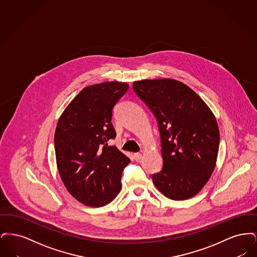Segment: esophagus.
Segmentation results:
<instances>
[{
  "instance_id": "1",
  "label": "esophagus",
  "mask_w": 257,
  "mask_h": 257,
  "mask_svg": "<svg viewBox=\"0 0 257 257\" xmlns=\"http://www.w3.org/2000/svg\"><path fill=\"white\" fill-rule=\"evenodd\" d=\"M133 157H134L135 161H140V160L142 159L143 155L141 153H134Z\"/></svg>"
}]
</instances>
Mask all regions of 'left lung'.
Returning <instances> with one entry per match:
<instances>
[{
  "instance_id": "left-lung-1",
  "label": "left lung",
  "mask_w": 257,
  "mask_h": 257,
  "mask_svg": "<svg viewBox=\"0 0 257 257\" xmlns=\"http://www.w3.org/2000/svg\"><path fill=\"white\" fill-rule=\"evenodd\" d=\"M133 88L159 124L164 164L152 175L155 187L173 200L196 196L217 163L220 131L214 113L191 87L174 79L136 81Z\"/></svg>"
}]
</instances>
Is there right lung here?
Here are the masks:
<instances>
[{
    "label": "right lung",
    "mask_w": 257,
    "mask_h": 257,
    "mask_svg": "<svg viewBox=\"0 0 257 257\" xmlns=\"http://www.w3.org/2000/svg\"><path fill=\"white\" fill-rule=\"evenodd\" d=\"M128 87L121 82L86 86L57 124L55 152L61 181L86 206H104L121 190L123 169L130 159L108 142L115 137L111 110Z\"/></svg>",
    "instance_id": "right-lung-1"
}]
</instances>
